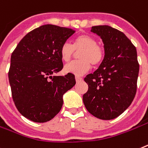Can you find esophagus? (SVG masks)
Here are the masks:
<instances>
[{"mask_svg": "<svg viewBox=\"0 0 148 148\" xmlns=\"http://www.w3.org/2000/svg\"><path fill=\"white\" fill-rule=\"evenodd\" d=\"M75 80H76L77 82H80V81H81L82 80H83V78L80 77L76 76V77H75Z\"/></svg>", "mask_w": 148, "mask_h": 148, "instance_id": "34e87169", "label": "esophagus"}]
</instances>
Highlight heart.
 I'll return each instance as SVG.
<instances>
[{"instance_id":"obj_1","label":"heart","mask_w":148,"mask_h":148,"mask_svg":"<svg viewBox=\"0 0 148 148\" xmlns=\"http://www.w3.org/2000/svg\"><path fill=\"white\" fill-rule=\"evenodd\" d=\"M80 51L78 55L80 60L65 64V73L81 76L89 70L91 64L93 67L99 66L105 56L104 49L98 44L97 40L88 34H81L75 38L73 46L68 42H64L61 46V58L64 62H69L75 53Z\"/></svg>"}]
</instances>
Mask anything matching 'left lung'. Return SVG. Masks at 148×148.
<instances>
[{
  "mask_svg": "<svg viewBox=\"0 0 148 148\" xmlns=\"http://www.w3.org/2000/svg\"><path fill=\"white\" fill-rule=\"evenodd\" d=\"M91 32L102 39L105 57L97 70L84 78L88 91L83 101L93 116L112 120L129 108L136 94L139 72L137 51L131 40L116 28L92 26Z\"/></svg>",
  "mask_w": 148,
  "mask_h": 148,
  "instance_id": "1",
  "label": "left lung"
}]
</instances>
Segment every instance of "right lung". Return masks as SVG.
I'll return each mask as SVG.
<instances>
[{"label": "right lung", "mask_w": 148, "mask_h": 148, "mask_svg": "<svg viewBox=\"0 0 148 148\" xmlns=\"http://www.w3.org/2000/svg\"><path fill=\"white\" fill-rule=\"evenodd\" d=\"M74 33L42 25L26 34L11 55L8 77L13 100L22 116L33 122L52 120L62 107L63 95L76 84L72 74L52 76L63 68L61 46Z\"/></svg>", "instance_id": "1"}]
</instances>
